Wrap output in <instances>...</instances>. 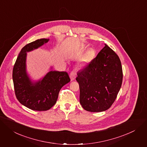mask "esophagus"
<instances>
[{
  "mask_svg": "<svg viewBox=\"0 0 147 147\" xmlns=\"http://www.w3.org/2000/svg\"><path fill=\"white\" fill-rule=\"evenodd\" d=\"M76 73H74V72H73V71H72V72H71L70 73V79H71V81H73L75 79V78H76Z\"/></svg>",
  "mask_w": 147,
  "mask_h": 147,
  "instance_id": "esophagus-1",
  "label": "esophagus"
}]
</instances>
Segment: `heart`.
<instances>
[{"label":"heart","mask_w":147,"mask_h":147,"mask_svg":"<svg viewBox=\"0 0 147 147\" xmlns=\"http://www.w3.org/2000/svg\"><path fill=\"white\" fill-rule=\"evenodd\" d=\"M93 55L94 54H93V52L92 51V50H89L87 51L83 56V57H82L83 61L84 62L88 61L89 60H90L92 59Z\"/></svg>","instance_id":"heart-1"}]
</instances>
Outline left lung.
<instances>
[{"instance_id": "left-lung-1", "label": "left lung", "mask_w": 147, "mask_h": 147, "mask_svg": "<svg viewBox=\"0 0 147 147\" xmlns=\"http://www.w3.org/2000/svg\"><path fill=\"white\" fill-rule=\"evenodd\" d=\"M121 63L107 45L82 70L76 80L80 87V102L90 112L108 110L115 100L123 82Z\"/></svg>"}]
</instances>
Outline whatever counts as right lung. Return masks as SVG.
<instances>
[{"instance_id":"1","label":"right lung","mask_w":147,"mask_h":147,"mask_svg":"<svg viewBox=\"0 0 147 147\" xmlns=\"http://www.w3.org/2000/svg\"><path fill=\"white\" fill-rule=\"evenodd\" d=\"M40 38L24 46L13 69V81L18 101L26 107L35 111H46L54 105L60 89L70 81L65 71H50L39 81L33 83L26 72L27 52L32 51L49 42Z\"/></svg>"}]
</instances>
